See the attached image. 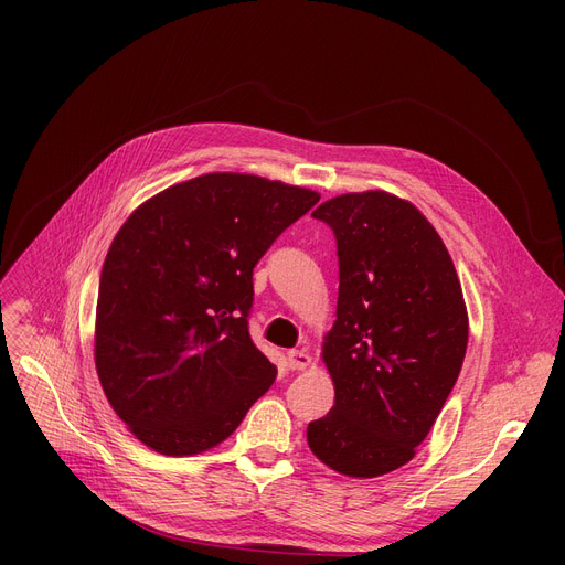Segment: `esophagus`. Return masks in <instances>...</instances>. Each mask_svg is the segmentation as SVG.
<instances>
[{"mask_svg": "<svg viewBox=\"0 0 565 565\" xmlns=\"http://www.w3.org/2000/svg\"><path fill=\"white\" fill-rule=\"evenodd\" d=\"M286 364L292 371H300L307 369L311 364V354L307 350H288L286 352Z\"/></svg>", "mask_w": 565, "mask_h": 565, "instance_id": "1", "label": "esophagus"}]
</instances>
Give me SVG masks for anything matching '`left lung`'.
<instances>
[{
    "label": "left lung",
    "mask_w": 565,
    "mask_h": 565,
    "mask_svg": "<svg viewBox=\"0 0 565 565\" xmlns=\"http://www.w3.org/2000/svg\"><path fill=\"white\" fill-rule=\"evenodd\" d=\"M339 249L337 320L320 358L334 382L311 454L350 479L407 465L447 403L469 339L447 245L417 205L384 190L320 203Z\"/></svg>",
    "instance_id": "8db88e82"
}]
</instances>
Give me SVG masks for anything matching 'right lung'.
I'll list each match as a JSON object with an SVG mask.
<instances>
[{
	"label": "right lung",
	"instance_id": "1",
	"mask_svg": "<svg viewBox=\"0 0 565 565\" xmlns=\"http://www.w3.org/2000/svg\"><path fill=\"white\" fill-rule=\"evenodd\" d=\"M320 194L215 171L146 199L103 263L94 360L128 430L162 456L215 449L273 387L252 343V273Z\"/></svg>",
	"mask_w": 565,
	"mask_h": 565
}]
</instances>
